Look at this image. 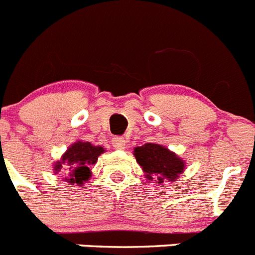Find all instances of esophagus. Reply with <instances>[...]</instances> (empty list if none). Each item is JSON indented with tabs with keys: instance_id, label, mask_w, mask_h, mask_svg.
<instances>
[{
	"instance_id": "obj_1",
	"label": "esophagus",
	"mask_w": 255,
	"mask_h": 255,
	"mask_svg": "<svg viewBox=\"0 0 255 255\" xmlns=\"http://www.w3.org/2000/svg\"><path fill=\"white\" fill-rule=\"evenodd\" d=\"M112 145H114L116 149H125L128 147V140L123 136H116V138L112 139Z\"/></svg>"
}]
</instances>
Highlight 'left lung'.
<instances>
[{
  "label": "left lung",
  "instance_id": "left-lung-1",
  "mask_svg": "<svg viewBox=\"0 0 255 255\" xmlns=\"http://www.w3.org/2000/svg\"><path fill=\"white\" fill-rule=\"evenodd\" d=\"M134 155L145 172V177L158 182L175 181L185 167V163L175 153L159 144L147 143L135 148Z\"/></svg>",
  "mask_w": 255,
  "mask_h": 255
}]
</instances>
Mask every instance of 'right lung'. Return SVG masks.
<instances>
[{"instance_id":"add662e5","label":"right lung","mask_w":255,"mask_h":255,"mask_svg":"<svg viewBox=\"0 0 255 255\" xmlns=\"http://www.w3.org/2000/svg\"><path fill=\"white\" fill-rule=\"evenodd\" d=\"M105 152L102 147H94L89 141H78L74 143L66 150L61 162L55 164V171L58 172L64 164L66 168V181L70 184H80L89 180L91 168L89 166L96 163L98 155Z\"/></svg>"}]
</instances>
